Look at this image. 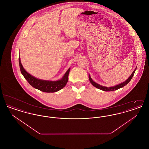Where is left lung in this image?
<instances>
[{"instance_id": "obj_1", "label": "left lung", "mask_w": 149, "mask_h": 149, "mask_svg": "<svg viewBox=\"0 0 149 149\" xmlns=\"http://www.w3.org/2000/svg\"><path fill=\"white\" fill-rule=\"evenodd\" d=\"M136 68H137V67L136 68V69L134 70V71L132 72V74L130 75V77L128 78L127 79L126 81H125L124 82H123V83H120V84H118V85L113 86L107 87V86H103V85H100L99 84H98V83L94 82V81L91 78L89 74V80H90V82L91 83V84H92L94 86H95V88H98V89H100V90H102V91H105V92L114 91H116V90H117V89H120V88H122V87H123V86H125V85L127 84L130 81V80H131V79L133 77V76H134V74H135V71H136Z\"/></svg>"}]
</instances>
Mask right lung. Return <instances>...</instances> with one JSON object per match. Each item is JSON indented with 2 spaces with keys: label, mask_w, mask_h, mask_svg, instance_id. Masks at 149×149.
<instances>
[{
  "label": "right lung",
  "mask_w": 149,
  "mask_h": 149,
  "mask_svg": "<svg viewBox=\"0 0 149 149\" xmlns=\"http://www.w3.org/2000/svg\"><path fill=\"white\" fill-rule=\"evenodd\" d=\"M19 68L21 71L22 74L23 75L24 78L27 80L29 84L33 88L37 89H38L42 92L46 93H54L57 92L61 89H63L66 85L68 81V76L70 70L69 68L65 74H64L63 78L60 80L56 81L52 80H46L40 79L32 76L23 68L20 57L19 56Z\"/></svg>",
  "instance_id": "obj_1"
}]
</instances>
